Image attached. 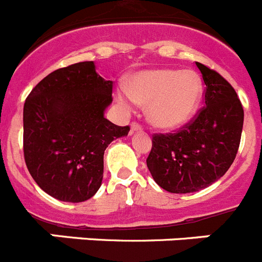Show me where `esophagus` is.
Segmentation results:
<instances>
[{"instance_id": "obj_1", "label": "esophagus", "mask_w": 262, "mask_h": 262, "mask_svg": "<svg viewBox=\"0 0 262 262\" xmlns=\"http://www.w3.org/2000/svg\"><path fill=\"white\" fill-rule=\"evenodd\" d=\"M142 130V126H141L140 124H138V122H132L130 124V132L132 133H134V132H141Z\"/></svg>"}]
</instances>
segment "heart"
<instances>
[{
	"instance_id": "1",
	"label": "heart",
	"mask_w": 262,
	"mask_h": 262,
	"mask_svg": "<svg viewBox=\"0 0 262 262\" xmlns=\"http://www.w3.org/2000/svg\"><path fill=\"white\" fill-rule=\"evenodd\" d=\"M203 95V83L191 70H146L134 75L130 85L117 88V100L124 108L147 104V117L159 128H177L196 112Z\"/></svg>"
}]
</instances>
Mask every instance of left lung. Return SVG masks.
<instances>
[{"instance_id":"1","label":"left lung","mask_w":262,"mask_h":262,"mask_svg":"<svg viewBox=\"0 0 262 262\" xmlns=\"http://www.w3.org/2000/svg\"><path fill=\"white\" fill-rule=\"evenodd\" d=\"M206 84V106L172 133L153 134L146 159L157 185L172 194H187L220 179L240 146L244 109L237 93L220 74L196 62Z\"/></svg>"}]
</instances>
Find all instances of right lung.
<instances>
[{
	"label": "right lung",
	"mask_w": 262,
	"mask_h": 262,
	"mask_svg": "<svg viewBox=\"0 0 262 262\" xmlns=\"http://www.w3.org/2000/svg\"><path fill=\"white\" fill-rule=\"evenodd\" d=\"M113 81L96 74L93 62L59 68L36 84L24 106V156L45 192L79 203L101 186L104 151L129 128L104 117Z\"/></svg>",
	"instance_id": "obj_1"
}]
</instances>
